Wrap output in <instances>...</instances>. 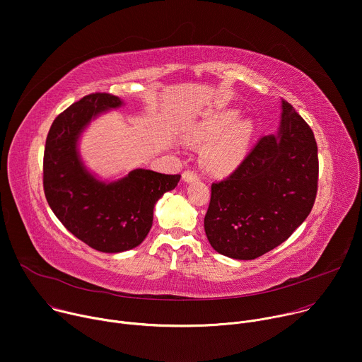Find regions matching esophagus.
Returning <instances> with one entry per match:
<instances>
[{
  "label": "esophagus",
  "mask_w": 362,
  "mask_h": 362,
  "mask_svg": "<svg viewBox=\"0 0 362 362\" xmlns=\"http://www.w3.org/2000/svg\"><path fill=\"white\" fill-rule=\"evenodd\" d=\"M198 178V174L194 171V170H185L182 173V180L185 182H189V181H195Z\"/></svg>",
  "instance_id": "1"
}]
</instances>
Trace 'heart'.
I'll return each instance as SVG.
<instances>
[{"mask_svg": "<svg viewBox=\"0 0 362 362\" xmlns=\"http://www.w3.org/2000/svg\"><path fill=\"white\" fill-rule=\"evenodd\" d=\"M252 136L250 120H238L235 110H224L199 124L194 129L191 141L207 145L204 163L211 171L227 173L243 159Z\"/></svg>", "mask_w": 362, "mask_h": 362, "instance_id": "1", "label": "heart"}]
</instances>
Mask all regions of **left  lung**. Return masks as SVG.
I'll use <instances>...</instances> for the list:
<instances>
[{
  "label": "left lung",
  "instance_id": "obj_1",
  "mask_svg": "<svg viewBox=\"0 0 362 362\" xmlns=\"http://www.w3.org/2000/svg\"><path fill=\"white\" fill-rule=\"evenodd\" d=\"M317 175L313 132L282 100L277 136L260 138L227 178L211 184L204 230L213 249L252 260L282 245L309 216Z\"/></svg>",
  "mask_w": 362,
  "mask_h": 362
}]
</instances>
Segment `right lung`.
Masks as SVG:
<instances>
[{
	"label": "right lung",
	"mask_w": 362,
	"mask_h": 362,
	"mask_svg": "<svg viewBox=\"0 0 362 362\" xmlns=\"http://www.w3.org/2000/svg\"><path fill=\"white\" fill-rule=\"evenodd\" d=\"M122 105L110 93H90L63 110L50 127L43 158V188L50 209L78 240L103 253L139 246L152 227L153 206L181 175L134 170L105 184L80 163L76 142L90 119Z\"/></svg>",
	"instance_id": "obj_1"
}]
</instances>
